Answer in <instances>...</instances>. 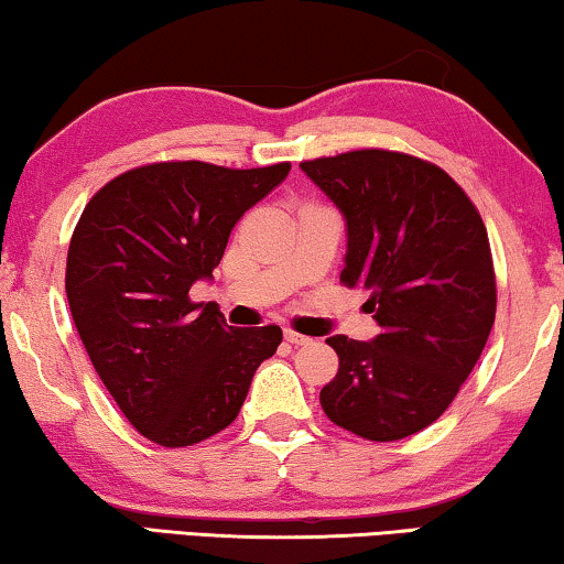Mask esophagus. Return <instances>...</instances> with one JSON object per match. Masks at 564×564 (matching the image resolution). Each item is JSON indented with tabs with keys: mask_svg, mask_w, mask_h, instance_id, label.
Instances as JSON below:
<instances>
[{
	"mask_svg": "<svg viewBox=\"0 0 564 564\" xmlns=\"http://www.w3.org/2000/svg\"><path fill=\"white\" fill-rule=\"evenodd\" d=\"M284 340L292 343V346H307V343L313 338L302 336V333H295V330H284Z\"/></svg>",
	"mask_w": 564,
	"mask_h": 564,
	"instance_id": "34e87169",
	"label": "esophagus"
}]
</instances>
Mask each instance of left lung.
<instances>
[{
	"label": "left lung",
	"instance_id": "obj_1",
	"mask_svg": "<svg viewBox=\"0 0 564 564\" xmlns=\"http://www.w3.org/2000/svg\"><path fill=\"white\" fill-rule=\"evenodd\" d=\"M346 221L340 282L369 292L373 340L330 336L328 417L358 437H410L443 414L484 354L496 317L486 226L445 170L402 152L356 150L300 165Z\"/></svg>",
	"mask_w": 564,
	"mask_h": 564
}]
</instances>
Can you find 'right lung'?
Here are the masks:
<instances>
[{
  "label": "right lung",
  "instance_id": "1",
  "mask_svg": "<svg viewBox=\"0 0 564 564\" xmlns=\"http://www.w3.org/2000/svg\"><path fill=\"white\" fill-rule=\"evenodd\" d=\"M290 175V162L228 170L154 162L113 177L73 231L65 292L96 373L152 443L185 447L228 427L280 325L231 328L191 302L236 221Z\"/></svg>",
  "mask_w": 564,
  "mask_h": 564
}]
</instances>
